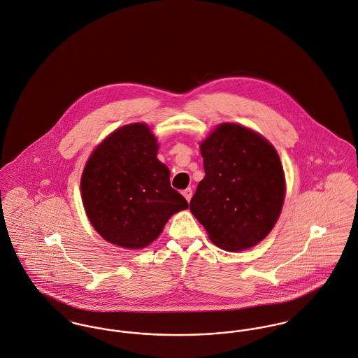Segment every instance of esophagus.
I'll return each instance as SVG.
<instances>
[{
    "label": "esophagus",
    "mask_w": 358,
    "mask_h": 358,
    "mask_svg": "<svg viewBox=\"0 0 358 358\" xmlns=\"http://www.w3.org/2000/svg\"><path fill=\"white\" fill-rule=\"evenodd\" d=\"M183 195H185V198L187 199V202L192 199V195H193V190L192 189H186L185 192H183Z\"/></svg>",
    "instance_id": "esophagus-1"
}]
</instances>
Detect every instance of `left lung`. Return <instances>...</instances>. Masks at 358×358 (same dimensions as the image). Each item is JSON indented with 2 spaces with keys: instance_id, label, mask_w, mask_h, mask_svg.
I'll return each mask as SVG.
<instances>
[{
  "instance_id": "left-lung-1",
  "label": "left lung",
  "mask_w": 358,
  "mask_h": 358,
  "mask_svg": "<svg viewBox=\"0 0 358 358\" xmlns=\"http://www.w3.org/2000/svg\"><path fill=\"white\" fill-rule=\"evenodd\" d=\"M205 178L190 210L209 239L241 252L261 242L276 224L285 201V172L275 148L260 134L223 123L201 143Z\"/></svg>"
}]
</instances>
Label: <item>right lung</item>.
I'll return each instance as SVG.
<instances>
[{
  "label": "right lung",
  "instance_id": "right-lung-1",
  "mask_svg": "<svg viewBox=\"0 0 358 358\" xmlns=\"http://www.w3.org/2000/svg\"><path fill=\"white\" fill-rule=\"evenodd\" d=\"M157 139L143 123L113 131L86 164L82 201L92 226L108 242L142 249L157 239L173 213L189 203L169 183Z\"/></svg>",
  "mask_w": 358,
  "mask_h": 358
}]
</instances>
